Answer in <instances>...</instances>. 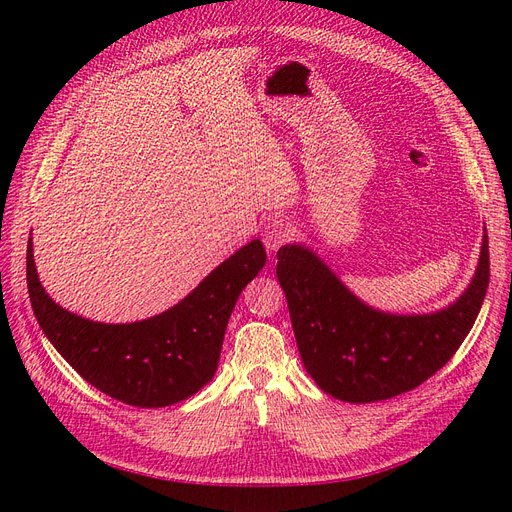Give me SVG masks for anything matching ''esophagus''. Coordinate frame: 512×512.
<instances>
[{"mask_svg":"<svg viewBox=\"0 0 512 512\" xmlns=\"http://www.w3.org/2000/svg\"><path fill=\"white\" fill-rule=\"evenodd\" d=\"M292 235H294L292 224L286 222V220H282V218H275V220H271V222L265 226V230H262V241H265L267 250L277 252L286 241H290Z\"/></svg>","mask_w":512,"mask_h":512,"instance_id":"1","label":"esophagus"}]
</instances>
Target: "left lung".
<instances>
[{"label":"left lung","mask_w":512,"mask_h":512,"mask_svg":"<svg viewBox=\"0 0 512 512\" xmlns=\"http://www.w3.org/2000/svg\"><path fill=\"white\" fill-rule=\"evenodd\" d=\"M277 280L307 374L335 399L369 404L416 389L453 359L489 286V241L466 292L433 314L378 312L303 245L280 247Z\"/></svg>","instance_id":"1"}]
</instances>
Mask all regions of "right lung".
<instances>
[{
	"mask_svg": "<svg viewBox=\"0 0 512 512\" xmlns=\"http://www.w3.org/2000/svg\"><path fill=\"white\" fill-rule=\"evenodd\" d=\"M265 262V247L254 239L175 307L141 322L104 324L68 312L44 292L29 239L27 290L44 335L91 386L128 406L164 408L213 378L232 309Z\"/></svg>",
	"mask_w": 512,
	"mask_h": 512,
	"instance_id": "add662e5",
	"label": "right lung"
}]
</instances>
